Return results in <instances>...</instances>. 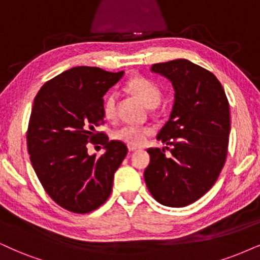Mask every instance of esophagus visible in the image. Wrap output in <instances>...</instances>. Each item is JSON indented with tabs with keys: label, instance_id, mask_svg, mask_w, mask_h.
<instances>
[{
	"label": "esophagus",
	"instance_id": "34e87169",
	"mask_svg": "<svg viewBox=\"0 0 260 260\" xmlns=\"http://www.w3.org/2000/svg\"><path fill=\"white\" fill-rule=\"evenodd\" d=\"M128 150H129L131 152H133V151H138V150H139V147H138V146H133V145H128Z\"/></svg>",
	"mask_w": 260,
	"mask_h": 260
}]
</instances>
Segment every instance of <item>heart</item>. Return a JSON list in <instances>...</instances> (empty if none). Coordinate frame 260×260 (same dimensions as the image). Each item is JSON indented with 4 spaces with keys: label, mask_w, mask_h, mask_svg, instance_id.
Segmentation results:
<instances>
[{
    "label": "heart",
    "mask_w": 260,
    "mask_h": 260,
    "mask_svg": "<svg viewBox=\"0 0 260 260\" xmlns=\"http://www.w3.org/2000/svg\"><path fill=\"white\" fill-rule=\"evenodd\" d=\"M127 88L134 96L149 108L158 106L162 100V88L158 84L146 77H136L131 79L127 84ZM103 114L108 120H115L117 117V94L113 92L104 98ZM153 134V129L150 127L123 126L116 129L113 134L114 139L122 141L127 145L141 146L145 144L147 138Z\"/></svg>",
    "instance_id": "obj_1"
}]
</instances>
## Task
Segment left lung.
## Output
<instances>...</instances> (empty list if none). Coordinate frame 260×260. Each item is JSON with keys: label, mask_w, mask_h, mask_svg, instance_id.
<instances>
[{"label": "left lung", "mask_w": 260, "mask_h": 260, "mask_svg": "<svg viewBox=\"0 0 260 260\" xmlns=\"http://www.w3.org/2000/svg\"><path fill=\"white\" fill-rule=\"evenodd\" d=\"M175 88L168 122L157 136L165 149L150 147L144 177L157 202L182 208L205 194L218 179L228 153L231 133L229 102L211 72L188 60L151 66Z\"/></svg>", "instance_id": "obj_1"}]
</instances>
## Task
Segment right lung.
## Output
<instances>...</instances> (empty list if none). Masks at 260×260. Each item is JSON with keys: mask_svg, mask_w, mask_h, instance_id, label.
Segmentation results:
<instances>
[{"mask_svg": "<svg viewBox=\"0 0 260 260\" xmlns=\"http://www.w3.org/2000/svg\"><path fill=\"white\" fill-rule=\"evenodd\" d=\"M122 75L74 67L47 81L35 98L26 133L29 159L49 197L71 212H91L107 202L128 152L122 141L96 131L104 123L103 96ZM88 142L102 143L106 152L90 156Z\"/></svg>", "mask_w": 260, "mask_h": 260, "instance_id": "add662e5", "label": "right lung"}]
</instances>
